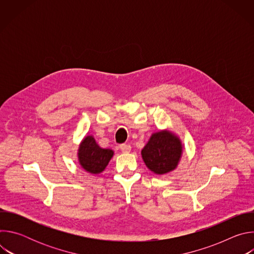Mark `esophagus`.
<instances>
[{
	"mask_svg": "<svg viewBox=\"0 0 254 254\" xmlns=\"http://www.w3.org/2000/svg\"><path fill=\"white\" fill-rule=\"evenodd\" d=\"M120 148H121V150H122L123 153H129L130 150H131V147L129 146V144H127V143H123V144H121Z\"/></svg>",
	"mask_w": 254,
	"mask_h": 254,
	"instance_id": "esophagus-1",
	"label": "esophagus"
}]
</instances>
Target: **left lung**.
I'll return each mask as SVG.
<instances>
[{
  "label": "left lung",
  "instance_id": "8db88e82",
  "mask_svg": "<svg viewBox=\"0 0 254 254\" xmlns=\"http://www.w3.org/2000/svg\"><path fill=\"white\" fill-rule=\"evenodd\" d=\"M183 151L179 135L170 129H162L152 133L140 155L151 172L165 175L177 169Z\"/></svg>",
  "mask_w": 254,
  "mask_h": 254
}]
</instances>
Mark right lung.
<instances>
[{
    "label": "right lung",
    "instance_id": "right-lung-1",
    "mask_svg": "<svg viewBox=\"0 0 254 254\" xmlns=\"http://www.w3.org/2000/svg\"><path fill=\"white\" fill-rule=\"evenodd\" d=\"M114 155L115 152L112 149L99 147L91 134L83 137L77 150V159L80 167L91 175L102 173Z\"/></svg>",
    "mask_w": 254,
    "mask_h": 254
}]
</instances>
